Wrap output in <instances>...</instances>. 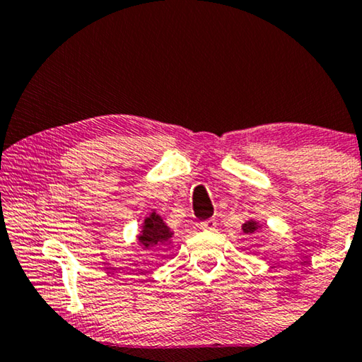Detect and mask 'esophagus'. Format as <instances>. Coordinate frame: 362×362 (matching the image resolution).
Returning <instances> with one entry per match:
<instances>
[{
    "mask_svg": "<svg viewBox=\"0 0 362 362\" xmlns=\"http://www.w3.org/2000/svg\"><path fill=\"white\" fill-rule=\"evenodd\" d=\"M216 219H206V221H203V223H199V229L202 230H214L216 229Z\"/></svg>",
    "mask_w": 362,
    "mask_h": 362,
    "instance_id": "esophagus-1",
    "label": "esophagus"
}]
</instances>
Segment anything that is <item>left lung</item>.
Masks as SVG:
<instances>
[{
  "instance_id": "1",
  "label": "left lung",
  "mask_w": 362,
  "mask_h": 362,
  "mask_svg": "<svg viewBox=\"0 0 362 362\" xmlns=\"http://www.w3.org/2000/svg\"><path fill=\"white\" fill-rule=\"evenodd\" d=\"M260 229H262V224L255 219H249V221H245L244 224H242V233H244V234H253V233H257V230H260Z\"/></svg>"
}]
</instances>
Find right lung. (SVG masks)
Returning a JSON list of instances; mask_svg holds the SVG:
<instances>
[{
	"label": "right lung",
	"mask_w": 362,
	"mask_h": 362,
	"mask_svg": "<svg viewBox=\"0 0 362 362\" xmlns=\"http://www.w3.org/2000/svg\"><path fill=\"white\" fill-rule=\"evenodd\" d=\"M172 237H174V230L164 223L163 216L156 211H151L144 218V223L141 224L136 239L143 249L165 250L172 244Z\"/></svg>",
	"instance_id": "add662e5"
}]
</instances>
